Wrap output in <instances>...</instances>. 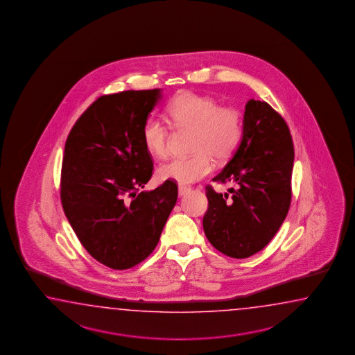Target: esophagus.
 <instances>
[{
	"instance_id": "34e87169",
	"label": "esophagus",
	"mask_w": 355,
	"mask_h": 355,
	"mask_svg": "<svg viewBox=\"0 0 355 355\" xmlns=\"http://www.w3.org/2000/svg\"><path fill=\"white\" fill-rule=\"evenodd\" d=\"M190 188L189 187H184V185H179V196H185L188 193Z\"/></svg>"
}]
</instances>
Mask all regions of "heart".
Masks as SVG:
<instances>
[{"label":"heart","mask_w":355,"mask_h":355,"mask_svg":"<svg viewBox=\"0 0 355 355\" xmlns=\"http://www.w3.org/2000/svg\"><path fill=\"white\" fill-rule=\"evenodd\" d=\"M170 119L179 128L194 129L189 157H174L159 167V179L188 185L200 180L213 168L211 157L225 161L234 155L243 137L240 112L219 106L214 98L194 92H181L167 105ZM146 150L157 159L168 152V129L157 116H148L142 127Z\"/></svg>","instance_id":"heart-1"}]
</instances>
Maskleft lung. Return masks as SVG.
<instances>
[{
	"label": "left lung",
	"mask_w": 355,
	"mask_h": 355,
	"mask_svg": "<svg viewBox=\"0 0 355 355\" xmlns=\"http://www.w3.org/2000/svg\"><path fill=\"white\" fill-rule=\"evenodd\" d=\"M295 148L287 123L265 101L245 106L243 137L213 181L234 182L230 194L205 188L204 234L227 257L245 259L264 249L287 217Z\"/></svg>",
	"instance_id": "obj_1"
}]
</instances>
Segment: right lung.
<instances>
[{
  "mask_svg": "<svg viewBox=\"0 0 355 355\" xmlns=\"http://www.w3.org/2000/svg\"><path fill=\"white\" fill-rule=\"evenodd\" d=\"M159 98V89L100 96L76 121L64 146V214L91 257L115 270L151 255L178 199L174 180L141 191L153 171L142 127Z\"/></svg>",
  "mask_w": 355,
  "mask_h": 355,
  "instance_id": "obj_1",
  "label": "right lung"
}]
</instances>
